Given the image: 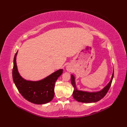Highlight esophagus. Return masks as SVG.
Wrapping results in <instances>:
<instances>
[{
	"label": "esophagus",
	"instance_id": "esophagus-1",
	"mask_svg": "<svg viewBox=\"0 0 127 127\" xmlns=\"http://www.w3.org/2000/svg\"><path fill=\"white\" fill-rule=\"evenodd\" d=\"M66 70L68 71H69V72H70V71H71V70H72V69H71V67L70 66V65H68L66 66Z\"/></svg>",
	"mask_w": 127,
	"mask_h": 127
}]
</instances>
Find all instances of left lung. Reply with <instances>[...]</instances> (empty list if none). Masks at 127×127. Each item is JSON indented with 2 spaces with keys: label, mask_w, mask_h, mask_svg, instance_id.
Listing matches in <instances>:
<instances>
[{
  "label": "left lung",
  "mask_w": 127,
  "mask_h": 127,
  "mask_svg": "<svg viewBox=\"0 0 127 127\" xmlns=\"http://www.w3.org/2000/svg\"><path fill=\"white\" fill-rule=\"evenodd\" d=\"M113 77H114V72H113L110 81L102 90L96 92H88L77 90L75 82V77L71 75V82L74 88L73 93H72L74 98L77 101L86 102V103H90V102H95L98 101L104 98L109 90L112 81Z\"/></svg>",
  "instance_id": "obj_1"
}]
</instances>
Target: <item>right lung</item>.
Wrapping results in <instances>:
<instances>
[{
    "mask_svg": "<svg viewBox=\"0 0 127 127\" xmlns=\"http://www.w3.org/2000/svg\"><path fill=\"white\" fill-rule=\"evenodd\" d=\"M17 52L13 59L12 77L19 92L24 98L32 103L44 104L51 101L55 95V82L63 73V69H59L45 79L37 81L25 80L20 76L17 70L16 64Z\"/></svg>",
    "mask_w": 127,
    "mask_h": 127,
    "instance_id": "obj_1",
    "label": "right lung"
}]
</instances>
